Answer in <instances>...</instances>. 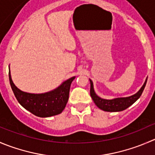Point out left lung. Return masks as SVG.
<instances>
[{"label": "left lung", "instance_id": "8db88e82", "mask_svg": "<svg viewBox=\"0 0 155 155\" xmlns=\"http://www.w3.org/2000/svg\"><path fill=\"white\" fill-rule=\"evenodd\" d=\"M147 79L145 80V83L142 86V88H140V90L137 93L133 94V95L126 97H117V98H114L111 99V100H107V99H103L101 97H98L95 94V92H94L92 81L91 79H89L90 84H91L90 95H91V98H92L93 101L94 102L96 106L100 108V109H101L102 110L107 111V112L122 111L124 110H126L127 108H128L130 106H131L133 104H134L140 97L142 92H143L145 85H146Z\"/></svg>", "mask_w": 155, "mask_h": 155}]
</instances>
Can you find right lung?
<instances>
[{"mask_svg":"<svg viewBox=\"0 0 155 155\" xmlns=\"http://www.w3.org/2000/svg\"><path fill=\"white\" fill-rule=\"evenodd\" d=\"M75 76L63 82L53 91L43 94H31L19 90L13 82L9 70L10 86L18 102L25 109L39 117H49L60 114L67 105L70 88Z\"/></svg>","mask_w":155,"mask_h":155,"instance_id":"right-lung-1","label":"right lung"}]
</instances>
